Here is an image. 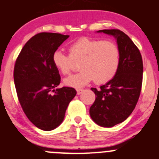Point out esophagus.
Returning <instances> with one entry per match:
<instances>
[{
  "mask_svg": "<svg viewBox=\"0 0 159 159\" xmlns=\"http://www.w3.org/2000/svg\"><path fill=\"white\" fill-rule=\"evenodd\" d=\"M82 92H83V89H77V94L80 95Z\"/></svg>",
  "mask_w": 159,
  "mask_h": 159,
  "instance_id": "esophagus-1",
  "label": "esophagus"
}]
</instances>
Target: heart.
I'll return each mask as SVG.
<instances>
[{
	"label": "heart",
	"instance_id": "1",
	"mask_svg": "<svg viewBox=\"0 0 159 159\" xmlns=\"http://www.w3.org/2000/svg\"><path fill=\"white\" fill-rule=\"evenodd\" d=\"M70 54L57 49L52 54V63L62 75H68L75 61H80L81 70L64 79L66 85L81 88L94 79L96 84L111 81L121 64V52L116 43L98 38H81L69 46Z\"/></svg>",
	"mask_w": 159,
	"mask_h": 159
}]
</instances>
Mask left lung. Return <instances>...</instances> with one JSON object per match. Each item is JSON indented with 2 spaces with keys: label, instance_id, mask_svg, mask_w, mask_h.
Segmentation results:
<instances>
[{
  "label": "left lung",
  "instance_id": "left-lung-1",
  "mask_svg": "<svg viewBox=\"0 0 159 159\" xmlns=\"http://www.w3.org/2000/svg\"><path fill=\"white\" fill-rule=\"evenodd\" d=\"M112 35L121 52V64L114 78L99 89L92 88L96 100L89 109L92 119L102 127H113L132 114L137 103L143 81V60L140 50L122 31L102 30Z\"/></svg>",
  "mask_w": 159,
  "mask_h": 159
}]
</instances>
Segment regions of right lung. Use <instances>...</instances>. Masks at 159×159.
Here are the masks:
<instances>
[{"mask_svg": "<svg viewBox=\"0 0 159 159\" xmlns=\"http://www.w3.org/2000/svg\"><path fill=\"white\" fill-rule=\"evenodd\" d=\"M69 38L56 33H39L26 43L14 67L18 99L28 119L40 129L50 131L61 124L74 88L56 89L60 83L52 54Z\"/></svg>", "mask_w": 159, "mask_h": 159, "instance_id": "add662e5", "label": "right lung"}]
</instances>
